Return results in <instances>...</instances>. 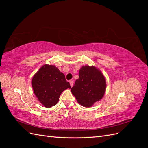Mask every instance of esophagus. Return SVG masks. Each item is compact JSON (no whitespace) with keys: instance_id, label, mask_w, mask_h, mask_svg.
I'll return each mask as SVG.
<instances>
[{"instance_id":"1","label":"esophagus","mask_w":148,"mask_h":148,"mask_svg":"<svg viewBox=\"0 0 148 148\" xmlns=\"http://www.w3.org/2000/svg\"><path fill=\"white\" fill-rule=\"evenodd\" d=\"M69 82H70V86H71V87H72V86H73V80H70Z\"/></svg>"}]
</instances>
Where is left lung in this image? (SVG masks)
I'll list each match as a JSON object with an SVG mask.
<instances>
[{
    "label": "left lung",
    "mask_w": 148,
    "mask_h": 148,
    "mask_svg": "<svg viewBox=\"0 0 148 148\" xmlns=\"http://www.w3.org/2000/svg\"><path fill=\"white\" fill-rule=\"evenodd\" d=\"M79 78L71 88V93L79 104L89 107L104 96L106 79L102 73L95 66H82L79 71Z\"/></svg>",
    "instance_id": "8db88e82"
}]
</instances>
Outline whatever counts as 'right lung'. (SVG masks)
I'll list each match as a JSON object with an SVG mask.
<instances>
[{"label": "right lung", "mask_w": 148, "mask_h": 148, "mask_svg": "<svg viewBox=\"0 0 148 148\" xmlns=\"http://www.w3.org/2000/svg\"><path fill=\"white\" fill-rule=\"evenodd\" d=\"M32 86L36 96L46 107L55 106L61 93L71 88L65 75L54 65H44L36 73L32 79Z\"/></svg>", "instance_id": "add662e5"}]
</instances>
